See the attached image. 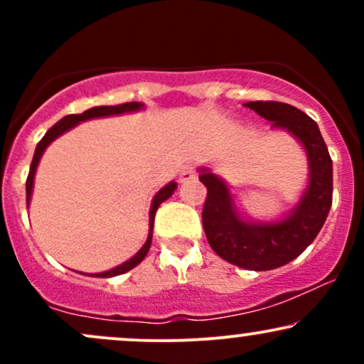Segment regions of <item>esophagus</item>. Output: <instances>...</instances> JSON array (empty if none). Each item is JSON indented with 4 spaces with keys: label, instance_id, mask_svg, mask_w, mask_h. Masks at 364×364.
<instances>
[{
    "label": "esophagus",
    "instance_id": "34e87169",
    "mask_svg": "<svg viewBox=\"0 0 364 364\" xmlns=\"http://www.w3.org/2000/svg\"><path fill=\"white\" fill-rule=\"evenodd\" d=\"M191 179H195V169L191 168V166H185V168L181 169V173H179V181L186 183L191 181Z\"/></svg>",
    "mask_w": 364,
    "mask_h": 364
}]
</instances>
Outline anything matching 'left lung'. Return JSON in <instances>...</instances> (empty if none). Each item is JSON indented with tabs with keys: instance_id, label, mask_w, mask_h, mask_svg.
<instances>
[{
	"instance_id": "1",
	"label": "left lung",
	"mask_w": 364,
	"mask_h": 364,
	"mask_svg": "<svg viewBox=\"0 0 364 364\" xmlns=\"http://www.w3.org/2000/svg\"><path fill=\"white\" fill-rule=\"evenodd\" d=\"M270 129L289 133L301 145L308 162V181L298 202L272 219H253L237 205L228 181L208 166H198L207 186L202 212L203 231L212 250L246 270H272L298 258L313 243L332 205V159L318 124L298 107L284 102H246Z\"/></svg>"
}]
</instances>
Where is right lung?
<instances>
[{"label":"right lung","mask_w":364,"mask_h":364,"mask_svg":"<svg viewBox=\"0 0 364 364\" xmlns=\"http://www.w3.org/2000/svg\"><path fill=\"white\" fill-rule=\"evenodd\" d=\"M145 109V104L144 102H127V104H119V106H97V107H90L82 114H68L65 118H61L58 121L54 127H51L48 129V133L43 136V140L37 144L36 152H34V159H32V164H31V171H28V178H27V185H25V190H27V208L31 205V198H32V191H34V179H36V173H37V166H39L41 157L44 156L46 149L53 144L58 136H61L63 133L70 132V129L77 127V124L83 123V121H89V119H95V118H107V116H119V114H127V112H139ZM178 183L176 181H169L168 185L162 186L161 190L154 195L152 203H150V212H149V236L147 241H145L144 246L133 255L132 258L127 262H123L118 267H112V269L106 270V272H97V274H85L80 272L83 275H89V277H116V275H121L128 270H132L133 267H136L139 263L144 260L145 255L149 253L150 245H152V231H154V219H156V212L159 205L162 202L169 198L171 195L176 191Z\"/></svg>","instance_id":"obj_1"}]
</instances>
